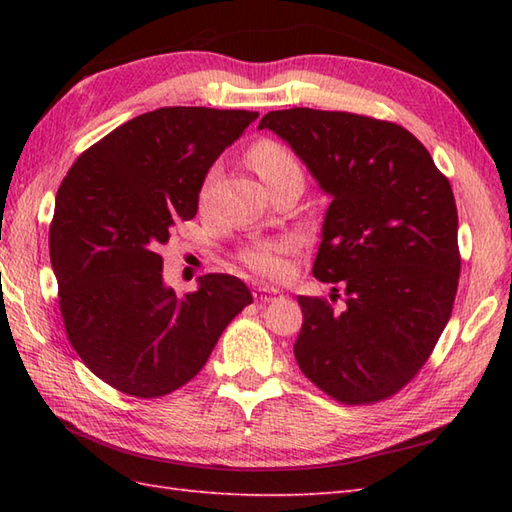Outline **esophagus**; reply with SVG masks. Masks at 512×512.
<instances>
[{
	"label": "esophagus",
	"mask_w": 512,
	"mask_h": 512,
	"mask_svg": "<svg viewBox=\"0 0 512 512\" xmlns=\"http://www.w3.org/2000/svg\"><path fill=\"white\" fill-rule=\"evenodd\" d=\"M253 295L257 301H270L275 295H279V290L273 286H257Z\"/></svg>",
	"instance_id": "obj_1"
}]
</instances>
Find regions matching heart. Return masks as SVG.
Instances as JSON below:
<instances>
[{
	"mask_svg": "<svg viewBox=\"0 0 512 512\" xmlns=\"http://www.w3.org/2000/svg\"><path fill=\"white\" fill-rule=\"evenodd\" d=\"M248 160L259 176H262V180L268 184V187L270 184L288 178V176H295V173H299L301 176V167H299L297 158L292 156L286 147L273 143V140L257 143L253 149H250ZM215 176H217L215 169L209 173V176H206L204 187H202V200L209 198ZM290 246L292 244L288 242V239L257 244L248 250L244 259L250 268L257 270V273L268 275V277H277L281 270H284V259H281V255H284Z\"/></svg>",
	"mask_w": 512,
	"mask_h": 512,
	"instance_id": "b5f03b06",
	"label": "heart"
}]
</instances>
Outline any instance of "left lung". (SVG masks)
I'll return each instance as SVG.
<instances>
[{"instance_id":"left-lung-1","label":"left lung","mask_w":512,"mask_h":512,"mask_svg":"<svg viewBox=\"0 0 512 512\" xmlns=\"http://www.w3.org/2000/svg\"><path fill=\"white\" fill-rule=\"evenodd\" d=\"M257 129L284 140L330 198L312 275L343 281L347 297L341 310L297 297L301 372L347 405L396 394L427 363L458 290L449 180L416 136L376 118L292 107Z\"/></svg>"}]
</instances>
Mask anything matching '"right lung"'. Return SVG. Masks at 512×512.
Wrapping results in <instances>:
<instances>
[{"label": "right lung", "instance_id": "add662e5", "mask_svg": "<svg viewBox=\"0 0 512 512\" xmlns=\"http://www.w3.org/2000/svg\"><path fill=\"white\" fill-rule=\"evenodd\" d=\"M257 116L160 107L116 127L61 182L50 262L65 332L90 372L123 394L158 398L189 383L253 301L231 275H204L176 297L160 246L198 213L206 173Z\"/></svg>", "mask_w": 512, "mask_h": 512}]
</instances>
